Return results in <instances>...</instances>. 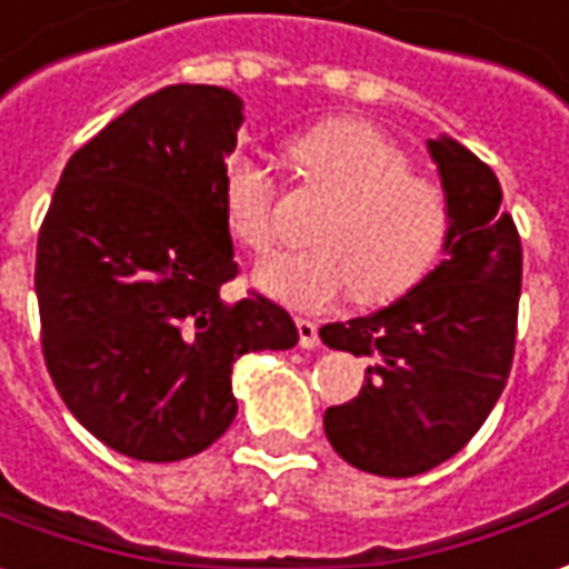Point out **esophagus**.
Returning <instances> with one entry per match:
<instances>
[{
  "instance_id": "esophagus-1",
  "label": "esophagus",
  "mask_w": 569,
  "mask_h": 569,
  "mask_svg": "<svg viewBox=\"0 0 569 569\" xmlns=\"http://www.w3.org/2000/svg\"><path fill=\"white\" fill-rule=\"evenodd\" d=\"M297 335H300V347L303 350H316L319 347V325L312 319H297Z\"/></svg>"
}]
</instances>
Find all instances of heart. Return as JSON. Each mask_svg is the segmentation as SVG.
Instances as JSON below:
<instances>
[{
	"mask_svg": "<svg viewBox=\"0 0 569 569\" xmlns=\"http://www.w3.org/2000/svg\"><path fill=\"white\" fill-rule=\"evenodd\" d=\"M293 176L331 207L312 232V250L276 253L257 266L262 293L293 309H325L352 288L366 307L411 291L433 269L452 229L449 194L411 172V158L359 120H335L288 144ZM226 229L253 253L276 238V182L260 163L222 167Z\"/></svg>",
	"mask_w": 569,
	"mask_h": 569,
	"instance_id": "1",
	"label": "heart"
}]
</instances>
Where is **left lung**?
I'll list each match as a JSON object with an SVG mask.
<instances>
[{
	"mask_svg": "<svg viewBox=\"0 0 569 569\" xmlns=\"http://www.w3.org/2000/svg\"><path fill=\"white\" fill-rule=\"evenodd\" d=\"M427 151L452 207L440 266L390 307L319 328L331 350L368 359L359 397L325 411V437L378 477H415L461 452L515 359L523 257L499 179L449 136Z\"/></svg>",
	"mask_w": 569,
	"mask_h": 569,
	"instance_id": "8db88e82",
	"label": "left lung"
}]
</instances>
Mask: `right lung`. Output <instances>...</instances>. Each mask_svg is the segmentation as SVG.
Masks as SVG:
<instances>
[{
	"mask_svg": "<svg viewBox=\"0 0 569 569\" xmlns=\"http://www.w3.org/2000/svg\"><path fill=\"white\" fill-rule=\"evenodd\" d=\"M222 86H167L68 160L42 219V356L70 415L139 461H182L238 415L232 366L297 325L238 276L219 182L244 123Z\"/></svg>",
	"mask_w": 569,
	"mask_h": 569,
	"instance_id": "right-lung-1",
	"label": "right lung"
}]
</instances>
